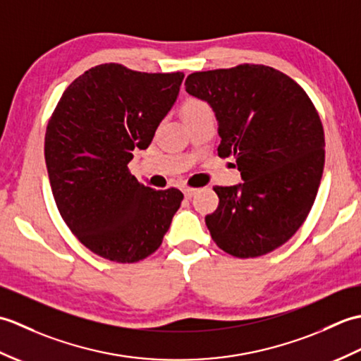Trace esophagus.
Masks as SVG:
<instances>
[{
	"label": "esophagus",
	"instance_id": "esophagus-1",
	"mask_svg": "<svg viewBox=\"0 0 361 361\" xmlns=\"http://www.w3.org/2000/svg\"><path fill=\"white\" fill-rule=\"evenodd\" d=\"M181 190H183V194H185V197L186 198H190V197H194V194H197V188H189V186H183L181 188Z\"/></svg>",
	"mask_w": 361,
	"mask_h": 361
}]
</instances>
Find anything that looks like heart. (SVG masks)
Wrapping results in <instances>:
<instances>
[{"label":"heart","mask_w":361,"mask_h":361,"mask_svg":"<svg viewBox=\"0 0 361 361\" xmlns=\"http://www.w3.org/2000/svg\"><path fill=\"white\" fill-rule=\"evenodd\" d=\"M211 110V106L208 102L202 101V99H188V101L183 104V118H189V116H194V114L198 113H203V111H208Z\"/></svg>","instance_id":"b5f03b06"}]
</instances>
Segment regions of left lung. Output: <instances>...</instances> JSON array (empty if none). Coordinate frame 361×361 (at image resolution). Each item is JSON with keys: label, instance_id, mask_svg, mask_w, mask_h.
<instances>
[{"label": "left lung", "instance_id": "obj_1", "mask_svg": "<svg viewBox=\"0 0 361 361\" xmlns=\"http://www.w3.org/2000/svg\"><path fill=\"white\" fill-rule=\"evenodd\" d=\"M185 87L212 106L219 157H233L243 180L214 188L219 206L204 219L212 240L240 259L279 248L307 219L323 176L315 105L293 79L265 65L192 73Z\"/></svg>", "mask_w": 361, "mask_h": 361}]
</instances>
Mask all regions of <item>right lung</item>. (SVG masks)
Returning a JSON list of instances; mask_svg holds the SVG:
<instances>
[{
  "label": "right lung",
  "instance_id": "add662e5",
  "mask_svg": "<svg viewBox=\"0 0 361 361\" xmlns=\"http://www.w3.org/2000/svg\"><path fill=\"white\" fill-rule=\"evenodd\" d=\"M185 74L104 63L71 82L44 135V159L60 216L79 242L111 262L155 252L183 194L155 190L128 171L172 109Z\"/></svg>",
  "mask_w": 361,
  "mask_h": 361
}]
</instances>
